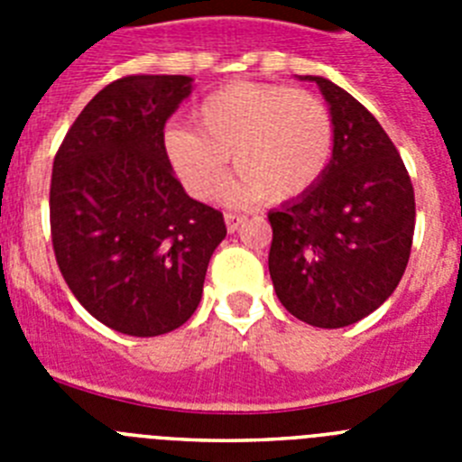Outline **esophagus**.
<instances>
[{
	"mask_svg": "<svg viewBox=\"0 0 462 462\" xmlns=\"http://www.w3.org/2000/svg\"><path fill=\"white\" fill-rule=\"evenodd\" d=\"M224 222H226L228 234H234V231H238L240 224H243V217H240V215H234V212H226V215H224Z\"/></svg>",
	"mask_w": 462,
	"mask_h": 462,
	"instance_id": "1",
	"label": "esophagus"
}]
</instances>
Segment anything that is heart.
<instances>
[{
    "mask_svg": "<svg viewBox=\"0 0 462 462\" xmlns=\"http://www.w3.org/2000/svg\"><path fill=\"white\" fill-rule=\"evenodd\" d=\"M196 126H169L164 148L173 173L199 201L217 194L234 154L231 203L296 201L324 178L336 126L319 97L275 83H231L208 94Z\"/></svg>",
    "mask_w": 462,
    "mask_h": 462,
    "instance_id": "b5f03b06",
    "label": "heart"
}]
</instances>
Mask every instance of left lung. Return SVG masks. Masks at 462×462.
I'll list each match as a JSON object with an SVG mask.
<instances>
[{
  "label": "left lung",
  "instance_id": "obj_1",
  "mask_svg": "<svg viewBox=\"0 0 462 462\" xmlns=\"http://www.w3.org/2000/svg\"><path fill=\"white\" fill-rule=\"evenodd\" d=\"M336 148L296 201L268 212L271 271L280 303L317 328L356 324L398 287L414 238V187L389 134L352 94L319 76Z\"/></svg>",
  "mask_w": 462,
  "mask_h": 462
}]
</instances>
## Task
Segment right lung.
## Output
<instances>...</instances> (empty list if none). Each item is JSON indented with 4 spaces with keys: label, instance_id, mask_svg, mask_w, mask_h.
Returning a JSON list of instances; mask_svg holds the SVG:
<instances>
[{
    "label": "right lung",
    "instance_id": "obj_1",
    "mask_svg": "<svg viewBox=\"0 0 462 462\" xmlns=\"http://www.w3.org/2000/svg\"><path fill=\"white\" fill-rule=\"evenodd\" d=\"M187 76H125L76 117L52 162L51 238L79 303L108 328L164 336L199 308L224 215L185 194L164 125Z\"/></svg>",
    "mask_w": 462,
    "mask_h": 462
}]
</instances>
